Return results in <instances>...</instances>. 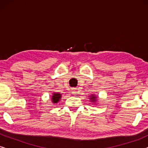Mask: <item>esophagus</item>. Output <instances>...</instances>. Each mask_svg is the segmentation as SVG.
Instances as JSON below:
<instances>
[{"label": "esophagus", "instance_id": "esophagus-1", "mask_svg": "<svg viewBox=\"0 0 148 148\" xmlns=\"http://www.w3.org/2000/svg\"><path fill=\"white\" fill-rule=\"evenodd\" d=\"M72 93H73V94H77L76 90H72Z\"/></svg>", "mask_w": 148, "mask_h": 148}]
</instances>
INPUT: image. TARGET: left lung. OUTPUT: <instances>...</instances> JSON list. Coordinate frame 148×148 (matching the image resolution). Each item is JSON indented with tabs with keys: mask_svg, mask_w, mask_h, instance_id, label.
Instances as JSON below:
<instances>
[{
	"mask_svg": "<svg viewBox=\"0 0 148 148\" xmlns=\"http://www.w3.org/2000/svg\"><path fill=\"white\" fill-rule=\"evenodd\" d=\"M90 101L91 102H93L94 104H98L97 102H98V97L96 94H91V96H90Z\"/></svg>",
	"mask_w": 148,
	"mask_h": 148,
	"instance_id": "8db88e82",
	"label": "left lung"
}]
</instances>
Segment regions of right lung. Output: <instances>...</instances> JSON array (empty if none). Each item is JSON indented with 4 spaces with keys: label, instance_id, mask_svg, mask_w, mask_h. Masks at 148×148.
Returning a JSON list of instances; mask_svg holds the SVG:
<instances>
[{
    "label": "right lung",
    "instance_id": "1",
    "mask_svg": "<svg viewBox=\"0 0 148 148\" xmlns=\"http://www.w3.org/2000/svg\"><path fill=\"white\" fill-rule=\"evenodd\" d=\"M62 95L60 94V93H56L54 92L52 93V95L51 96V102L52 104H56L59 102L60 100H61Z\"/></svg>",
    "mask_w": 148,
    "mask_h": 148
}]
</instances>
